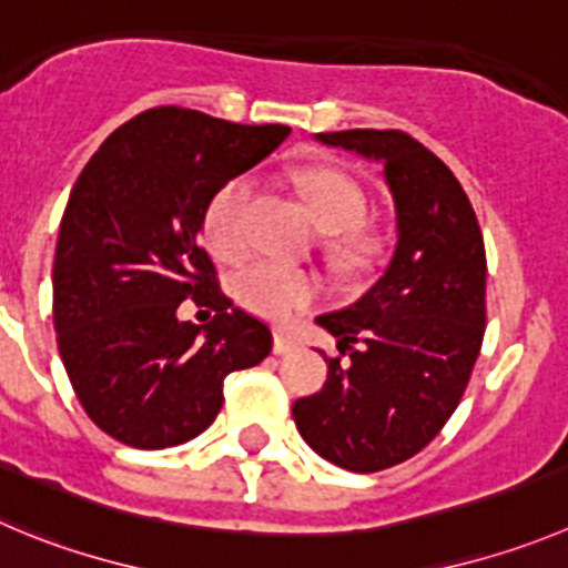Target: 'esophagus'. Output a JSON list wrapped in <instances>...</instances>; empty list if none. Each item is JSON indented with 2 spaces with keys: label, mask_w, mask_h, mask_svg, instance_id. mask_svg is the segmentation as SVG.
<instances>
[{
  "label": "esophagus",
  "mask_w": 568,
  "mask_h": 568,
  "mask_svg": "<svg viewBox=\"0 0 568 568\" xmlns=\"http://www.w3.org/2000/svg\"><path fill=\"white\" fill-rule=\"evenodd\" d=\"M296 347H300V344H296L294 336H288L285 331L274 333V353H277V356H288Z\"/></svg>",
  "instance_id": "1"
}]
</instances>
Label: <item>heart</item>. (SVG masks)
<instances>
[{
  "mask_svg": "<svg viewBox=\"0 0 568 568\" xmlns=\"http://www.w3.org/2000/svg\"><path fill=\"white\" fill-rule=\"evenodd\" d=\"M300 193L314 215L316 226L333 232V246L342 257H358L367 248V241L358 235L356 226L364 215L362 187L347 173L333 168H308L296 176ZM252 182L232 179L230 184L215 193L204 215V241L219 257H237L246 248V230H243V212H246ZM235 300L243 308L266 320L283 322L288 316L308 308L322 294L320 274L308 268H291L272 263V260H254L232 280Z\"/></svg>",
  "mask_w": 568,
  "mask_h": 568,
  "instance_id": "1",
  "label": "heart"
}]
</instances>
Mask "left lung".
Segmentation results:
<instances>
[{
	"label": "left lung",
	"instance_id": "1",
	"mask_svg": "<svg viewBox=\"0 0 568 568\" xmlns=\"http://www.w3.org/2000/svg\"><path fill=\"white\" fill-rule=\"evenodd\" d=\"M314 140L381 164L395 248L353 305L316 316L349 358H325V386L296 400L294 423L327 463L375 474L426 448L468 386L485 336V241L457 176L404 131Z\"/></svg>",
	"mask_w": 568,
	"mask_h": 568
}]
</instances>
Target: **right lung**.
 I'll list each match as a JSON object with an SVG mask.
<instances>
[{
  "label": "right lung",
  "instance_id": "right-lung-1",
  "mask_svg": "<svg viewBox=\"0 0 568 568\" xmlns=\"http://www.w3.org/2000/svg\"><path fill=\"white\" fill-rule=\"evenodd\" d=\"M288 125H237L159 105L114 131L69 193L52 266L58 349L87 415L131 448L199 437L224 378L272 353L266 322L235 308L199 243L210 201L268 156ZM193 295L216 316L178 320Z\"/></svg>",
  "mask_w": 568,
  "mask_h": 568
}]
</instances>
